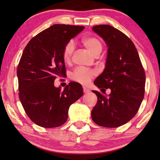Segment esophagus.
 Returning a JSON list of instances; mask_svg holds the SVG:
<instances>
[{
	"instance_id": "1",
	"label": "esophagus",
	"mask_w": 160,
	"mask_h": 160,
	"mask_svg": "<svg viewBox=\"0 0 160 160\" xmlns=\"http://www.w3.org/2000/svg\"><path fill=\"white\" fill-rule=\"evenodd\" d=\"M82 89H83V92H84L85 93H89V92H90V90L88 88H85V87H83Z\"/></svg>"
}]
</instances>
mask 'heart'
<instances>
[{"label": "heart", "mask_w": 160, "mask_h": 160, "mask_svg": "<svg viewBox=\"0 0 160 160\" xmlns=\"http://www.w3.org/2000/svg\"><path fill=\"white\" fill-rule=\"evenodd\" d=\"M81 42L94 56H98L102 50V42L98 38L94 36H87L81 40ZM74 44L72 42H69L65 45L62 51V58L65 63L70 62L72 57ZM96 75V72L93 69H89L83 67H77L72 74V78L76 82L82 85H88Z\"/></svg>", "instance_id": "b5f03b06"}]
</instances>
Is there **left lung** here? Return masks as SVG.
Listing matches in <instances>:
<instances>
[{"label": "left lung", "instance_id": "8db88e82", "mask_svg": "<svg viewBox=\"0 0 160 160\" xmlns=\"http://www.w3.org/2000/svg\"><path fill=\"white\" fill-rule=\"evenodd\" d=\"M108 47L103 72L94 81L98 88H110L107 97L92 91L98 101L91 112L92 120L105 128H116L134 118L144 97L146 75L132 40L108 24L93 27ZM105 90V89H104Z\"/></svg>", "mask_w": 160, "mask_h": 160}]
</instances>
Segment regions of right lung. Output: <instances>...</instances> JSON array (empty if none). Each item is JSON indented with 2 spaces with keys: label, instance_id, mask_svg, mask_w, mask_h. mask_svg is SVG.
Segmentation results:
<instances>
[{
  "label": "right lung",
  "instance_id": "obj_1",
  "mask_svg": "<svg viewBox=\"0 0 160 160\" xmlns=\"http://www.w3.org/2000/svg\"><path fill=\"white\" fill-rule=\"evenodd\" d=\"M84 26L53 24L30 40L17 67L19 97L26 114L36 125L57 128L66 122L71 104L83 95L82 85L70 82L64 89L54 86L66 76L62 51Z\"/></svg>",
  "mask_w": 160,
  "mask_h": 160
}]
</instances>
